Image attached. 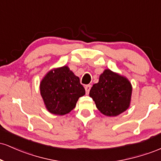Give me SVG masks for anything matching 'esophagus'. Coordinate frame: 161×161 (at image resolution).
I'll list each match as a JSON object with an SVG mask.
<instances>
[{
	"instance_id": "1",
	"label": "esophagus",
	"mask_w": 161,
	"mask_h": 161,
	"mask_svg": "<svg viewBox=\"0 0 161 161\" xmlns=\"http://www.w3.org/2000/svg\"><path fill=\"white\" fill-rule=\"evenodd\" d=\"M91 85H87V86H85V89H86V92L87 94L89 93L90 92V89H91Z\"/></svg>"
}]
</instances>
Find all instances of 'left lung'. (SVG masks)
<instances>
[{
  "label": "left lung",
  "instance_id": "left-lung-1",
  "mask_svg": "<svg viewBox=\"0 0 161 161\" xmlns=\"http://www.w3.org/2000/svg\"><path fill=\"white\" fill-rule=\"evenodd\" d=\"M132 92V84L126 77L107 69L93 85L89 96L101 114L116 116L129 108Z\"/></svg>",
  "mask_w": 161,
  "mask_h": 161
}]
</instances>
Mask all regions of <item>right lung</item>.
Instances as JSON below:
<instances>
[{
  "label": "right lung",
  "instance_id": "1",
  "mask_svg": "<svg viewBox=\"0 0 161 161\" xmlns=\"http://www.w3.org/2000/svg\"><path fill=\"white\" fill-rule=\"evenodd\" d=\"M40 93L46 109L51 114L63 116L75 108L86 91L79 77L68 66H64L46 73L40 82Z\"/></svg>",
  "mask_w": 161,
  "mask_h": 161
}]
</instances>
